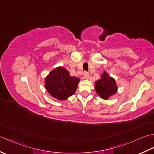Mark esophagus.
Segmentation results:
<instances>
[{"label": "esophagus", "instance_id": "1", "mask_svg": "<svg viewBox=\"0 0 154 154\" xmlns=\"http://www.w3.org/2000/svg\"><path fill=\"white\" fill-rule=\"evenodd\" d=\"M89 73L88 72H86V71H85L84 72V74H83V76H84V78H85V79H88V78H89Z\"/></svg>", "mask_w": 154, "mask_h": 154}]
</instances>
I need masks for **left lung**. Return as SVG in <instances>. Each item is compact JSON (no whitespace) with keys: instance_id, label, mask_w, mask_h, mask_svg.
<instances>
[{"instance_id":"8db88e82","label":"left lung","mask_w":154,"mask_h":154,"mask_svg":"<svg viewBox=\"0 0 154 154\" xmlns=\"http://www.w3.org/2000/svg\"><path fill=\"white\" fill-rule=\"evenodd\" d=\"M95 89L97 94L102 98L106 100L109 96L116 92L117 86L114 78L108 76L107 73L104 72L101 75V78L96 82Z\"/></svg>"}]
</instances>
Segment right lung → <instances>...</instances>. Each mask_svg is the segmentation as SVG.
Returning a JSON list of instances; mask_svg holds the SVG:
<instances>
[{
	"instance_id": "add662e5",
	"label": "right lung",
	"mask_w": 154,
	"mask_h": 154,
	"mask_svg": "<svg viewBox=\"0 0 154 154\" xmlns=\"http://www.w3.org/2000/svg\"><path fill=\"white\" fill-rule=\"evenodd\" d=\"M79 81V78L71 76L64 68L58 67L46 77L45 87L54 98L64 100L76 92Z\"/></svg>"
}]
</instances>
